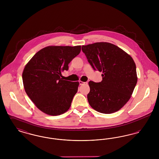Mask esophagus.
I'll use <instances>...</instances> for the list:
<instances>
[{
  "instance_id": "obj_1",
  "label": "esophagus",
  "mask_w": 159,
  "mask_h": 159,
  "mask_svg": "<svg viewBox=\"0 0 159 159\" xmlns=\"http://www.w3.org/2000/svg\"><path fill=\"white\" fill-rule=\"evenodd\" d=\"M79 84H80V85L86 84H88V82H82V81H79Z\"/></svg>"
}]
</instances>
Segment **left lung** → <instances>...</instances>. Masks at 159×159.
<instances>
[{
    "label": "left lung",
    "mask_w": 159,
    "mask_h": 159,
    "mask_svg": "<svg viewBox=\"0 0 159 159\" xmlns=\"http://www.w3.org/2000/svg\"><path fill=\"white\" fill-rule=\"evenodd\" d=\"M82 50L93 69L103 73L101 82H89V104L101 113L119 111L130 98L137 83L134 61L123 50L110 43L83 45Z\"/></svg>",
    "instance_id": "1"
}]
</instances>
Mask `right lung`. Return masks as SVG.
<instances>
[{"label":"right lung","instance_id":"1","mask_svg":"<svg viewBox=\"0 0 159 159\" xmlns=\"http://www.w3.org/2000/svg\"><path fill=\"white\" fill-rule=\"evenodd\" d=\"M81 46H49L38 51L25 66V91L42 112L58 116L70 108L79 83L63 80L61 73L78 55Z\"/></svg>","mask_w":159,"mask_h":159}]
</instances>
